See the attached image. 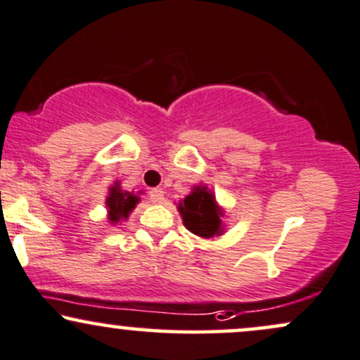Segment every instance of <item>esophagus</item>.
Returning <instances> with one entry per match:
<instances>
[{
  "label": "esophagus",
  "mask_w": 360,
  "mask_h": 360,
  "mask_svg": "<svg viewBox=\"0 0 360 360\" xmlns=\"http://www.w3.org/2000/svg\"><path fill=\"white\" fill-rule=\"evenodd\" d=\"M149 198L153 202H162L164 201V191L161 188H154L149 191Z\"/></svg>",
  "instance_id": "34e87169"
}]
</instances>
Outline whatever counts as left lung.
<instances>
[{"instance_id":"obj_1","label":"left lung","mask_w":360,"mask_h":360,"mask_svg":"<svg viewBox=\"0 0 360 360\" xmlns=\"http://www.w3.org/2000/svg\"><path fill=\"white\" fill-rule=\"evenodd\" d=\"M177 207L183 216L184 226L194 235L213 238L221 233V211L216 206L213 194L207 193L206 186L194 188Z\"/></svg>"}]
</instances>
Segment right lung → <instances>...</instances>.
Returning <instances> with one entry per match:
<instances>
[{
    "label": "right lung",
    "mask_w": 360,
    "mask_h": 360,
    "mask_svg": "<svg viewBox=\"0 0 360 360\" xmlns=\"http://www.w3.org/2000/svg\"><path fill=\"white\" fill-rule=\"evenodd\" d=\"M139 201L137 196H134L131 193L120 191L119 184H115L114 188H110V194L107 198V207H109V216L110 221L117 223L120 219H125L129 216V213L136 207Z\"/></svg>",
    "instance_id": "right-lung-1"
}]
</instances>
